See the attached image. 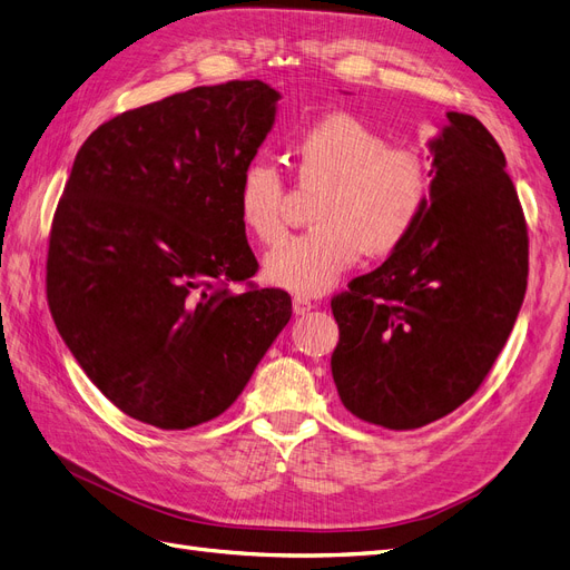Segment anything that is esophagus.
Segmentation results:
<instances>
[{
	"instance_id": "1",
	"label": "esophagus",
	"mask_w": 570,
	"mask_h": 570,
	"mask_svg": "<svg viewBox=\"0 0 570 570\" xmlns=\"http://www.w3.org/2000/svg\"><path fill=\"white\" fill-rule=\"evenodd\" d=\"M316 304L312 302V299H308V297H295V299H292V308H295V314H308V312H312V308H314Z\"/></svg>"
}]
</instances>
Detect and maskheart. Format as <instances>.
<instances>
[{"label":"heart","mask_w":570,"mask_h":570,"mask_svg":"<svg viewBox=\"0 0 570 570\" xmlns=\"http://www.w3.org/2000/svg\"><path fill=\"white\" fill-rule=\"evenodd\" d=\"M302 189H321L316 228L287 239L266 258V278L297 295H321L364 252L385 256L419 226L430 178L416 149L392 147L364 120L335 111L304 128L289 145ZM237 216L262 245L281 243L287 230V189L278 168L245 166L235 193Z\"/></svg>","instance_id":"heart-1"}]
</instances>
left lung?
<instances>
[{"label":"left lung","instance_id":"1","mask_svg":"<svg viewBox=\"0 0 570 570\" xmlns=\"http://www.w3.org/2000/svg\"><path fill=\"white\" fill-rule=\"evenodd\" d=\"M430 149L419 226L331 302L340 400L387 430L423 428L471 400L528 287V226L502 147L475 116L450 111Z\"/></svg>","mask_w":570,"mask_h":570}]
</instances>
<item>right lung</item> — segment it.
Segmentation results:
<instances>
[{"mask_svg":"<svg viewBox=\"0 0 570 570\" xmlns=\"http://www.w3.org/2000/svg\"><path fill=\"white\" fill-rule=\"evenodd\" d=\"M278 99L262 80L202 85L118 114L76 154L47 302L80 368L135 421L220 416L292 316L285 289L249 283L258 264L235 204Z\"/></svg>","mask_w":570,"mask_h":570,"instance_id":"1","label":"right lung"}]
</instances>
